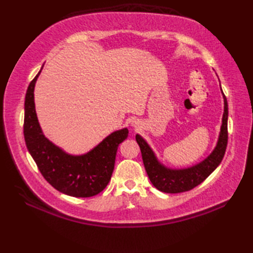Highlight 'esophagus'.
<instances>
[{
    "mask_svg": "<svg viewBox=\"0 0 253 253\" xmlns=\"http://www.w3.org/2000/svg\"><path fill=\"white\" fill-rule=\"evenodd\" d=\"M130 125H131L132 127H138V126H139L138 120H136V118H133V120L130 121Z\"/></svg>",
    "mask_w": 253,
    "mask_h": 253,
    "instance_id": "obj_1",
    "label": "esophagus"
}]
</instances>
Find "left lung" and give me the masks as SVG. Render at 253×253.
Returning a JSON list of instances; mask_svg holds the SVG:
<instances>
[{"label":"left lung","mask_w":253,"mask_h":253,"mask_svg":"<svg viewBox=\"0 0 253 253\" xmlns=\"http://www.w3.org/2000/svg\"><path fill=\"white\" fill-rule=\"evenodd\" d=\"M223 93V91H222ZM224 98V113L222 118L221 131H219L216 147L212 153L202 162L191 166L188 169H169L166 168L158 158L155 157L152 149L150 148L147 141L140 136L136 135V140L140 147L144 169L147 170L150 180L153 186L162 192L166 193H179L191 190L200 185L207 179L222 162L225 151H226L228 132H227V120H228V105L226 96Z\"/></svg>","instance_id":"obj_1"}]
</instances>
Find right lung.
I'll return each instance as SVG.
<instances>
[{
    "instance_id": "obj_1",
    "label": "right lung",
    "mask_w": 253,
    "mask_h": 253,
    "mask_svg": "<svg viewBox=\"0 0 253 253\" xmlns=\"http://www.w3.org/2000/svg\"><path fill=\"white\" fill-rule=\"evenodd\" d=\"M41 71L32 79L26 92L24 136L27 149L42 176L56 190L76 198L98 195L109 184L117 148L128 137V129L123 128L112 132L85 154L66 153L45 138L38 122L34 91Z\"/></svg>"
}]
</instances>
